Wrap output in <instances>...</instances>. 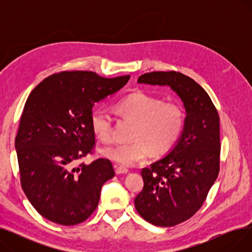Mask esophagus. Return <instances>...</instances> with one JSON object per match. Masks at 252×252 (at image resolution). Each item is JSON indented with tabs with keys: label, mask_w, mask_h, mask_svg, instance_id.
<instances>
[{
	"label": "esophagus",
	"mask_w": 252,
	"mask_h": 252,
	"mask_svg": "<svg viewBox=\"0 0 252 252\" xmlns=\"http://www.w3.org/2000/svg\"><path fill=\"white\" fill-rule=\"evenodd\" d=\"M115 168V174L116 175H123V174H127L128 173V169L123 166H114Z\"/></svg>",
	"instance_id": "34e87169"
}]
</instances>
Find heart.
<instances>
[{
  "instance_id": "b5f03b06",
  "label": "heart",
  "mask_w": 252,
  "mask_h": 252,
  "mask_svg": "<svg viewBox=\"0 0 252 252\" xmlns=\"http://www.w3.org/2000/svg\"><path fill=\"white\" fill-rule=\"evenodd\" d=\"M117 111L136 122L129 143L105 147L101 153L122 165H134L152 154L160 155L173 148L182 133L185 114L182 106L173 101L163 102L138 91L116 104ZM91 127L103 142L112 140V117L108 110L97 108L91 114Z\"/></svg>"
}]
</instances>
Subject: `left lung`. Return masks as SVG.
Returning <instances> with one entry per match:
<instances>
[{
    "label": "left lung",
    "mask_w": 252,
    "mask_h": 252,
    "mask_svg": "<svg viewBox=\"0 0 252 252\" xmlns=\"http://www.w3.org/2000/svg\"><path fill=\"white\" fill-rule=\"evenodd\" d=\"M139 84L169 87L186 111L182 134L160 159L142 169L144 188L135 207L147 221L173 227L190 219L201 207L220 169V117L205 90L176 71H154Z\"/></svg>",
    "instance_id": "1"
}]
</instances>
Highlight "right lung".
I'll return each instance as SVG.
<instances>
[{"label": "right lung", "mask_w": 252, "mask_h": 252, "mask_svg": "<svg viewBox=\"0 0 252 252\" xmlns=\"http://www.w3.org/2000/svg\"><path fill=\"white\" fill-rule=\"evenodd\" d=\"M129 75L105 78L92 71L48 76L24 105L15 139L22 189L37 213L63 226L86 220L103 185L114 177L105 158L76 166L95 144L90 118L95 104L112 96Z\"/></svg>", "instance_id": "add662e5"}]
</instances>
